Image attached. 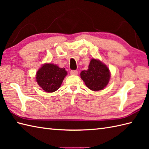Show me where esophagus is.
I'll return each mask as SVG.
<instances>
[{
    "instance_id": "34e87169",
    "label": "esophagus",
    "mask_w": 149,
    "mask_h": 149,
    "mask_svg": "<svg viewBox=\"0 0 149 149\" xmlns=\"http://www.w3.org/2000/svg\"><path fill=\"white\" fill-rule=\"evenodd\" d=\"M70 74L71 75H77L78 74V72L77 70H71L70 72Z\"/></svg>"
}]
</instances>
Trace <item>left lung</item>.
<instances>
[{
    "label": "left lung",
    "instance_id": "left-lung-1",
    "mask_svg": "<svg viewBox=\"0 0 149 149\" xmlns=\"http://www.w3.org/2000/svg\"><path fill=\"white\" fill-rule=\"evenodd\" d=\"M81 77L89 89L99 91L104 89L109 83V70L99 60L92 59L88 69L81 72Z\"/></svg>",
    "mask_w": 149,
    "mask_h": 149
}]
</instances>
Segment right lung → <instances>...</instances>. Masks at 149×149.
<instances>
[{"label": "right lung", "mask_w": 149, "mask_h": 149, "mask_svg": "<svg viewBox=\"0 0 149 149\" xmlns=\"http://www.w3.org/2000/svg\"><path fill=\"white\" fill-rule=\"evenodd\" d=\"M67 72L54 64H45L36 73V82L43 90L52 93L59 89Z\"/></svg>", "instance_id": "add662e5"}]
</instances>
